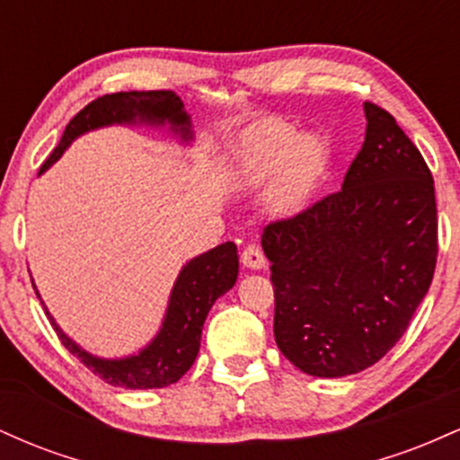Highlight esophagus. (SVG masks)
Instances as JSON below:
<instances>
[{"instance_id":"1","label":"esophagus","mask_w":460,"mask_h":460,"mask_svg":"<svg viewBox=\"0 0 460 460\" xmlns=\"http://www.w3.org/2000/svg\"><path fill=\"white\" fill-rule=\"evenodd\" d=\"M240 261H242V266L251 268V270H260V268L266 266V257H263V251L255 244H248L244 251H242Z\"/></svg>"}]
</instances>
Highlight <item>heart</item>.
<instances>
[{
    "label": "heart",
    "instance_id": "b5f03b06",
    "mask_svg": "<svg viewBox=\"0 0 460 460\" xmlns=\"http://www.w3.org/2000/svg\"><path fill=\"white\" fill-rule=\"evenodd\" d=\"M329 162V146L320 136H305L283 120L261 125L248 136L237 153V175L251 188L268 186L272 212L294 216L303 212L314 197Z\"/></svg>",
    "mask_w": 460,
    "mask_h": 460
}]
</instances>
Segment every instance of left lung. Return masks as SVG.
Listing matches in <instances>:
<instances>
[{"instance_id":"8db88e82","label":"left lung","mask_w":460,"mask_h":460,"mask_svg":"<svg viewBox=\"0 0 460 460\" xmlns=\"http://www.w3.org/2000/svg\"><path fill=\"white\" fill-rule=\"evenodd\" d=\"M366 140L340 192L263 229L274 340L320 378L374 366L404 335L437 266L435 181L395 119L363 105Z\"/></svg>"}]
</instances>
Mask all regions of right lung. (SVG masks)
<instances>
[{
  "instance_id": "obj_1",
  "label": "right lung",
  "mask_w": 460,
  "mask_h": 460,
  "mask_svg": "<svg viewBox=\"0 0 460 460\" xmlns=\"http://www.w3.org/2000/svg\"><path fill=\"white\" fill-rule=\"evenodd\" d=\"M134 123H168L177 136H181L183 142L192 140L190 116L183 110L181 99L172 91H131L103 94V97L88 103L84 110H79L68 120L60 145L47 157L39 175L66 151V146L77 136L99 128H108V125ZM237 268L240 266H237V248L234 242H225V244L190 260L183 266V270L179 272L175 288H172L160 332L153 337L149 346L142 348L138 355L125 358H99L91 352L82 350L71 337L62 332L47 307L45 314L49 315L51 326L60 337L62 346L71 355H75L88 369H93V374L103 378L105 383L125 389L168 387V385L177 383L192 367L200 348L203 322L208 318L216 298L223 296L235 285Z\"/></svg>"
}]
</instances>
